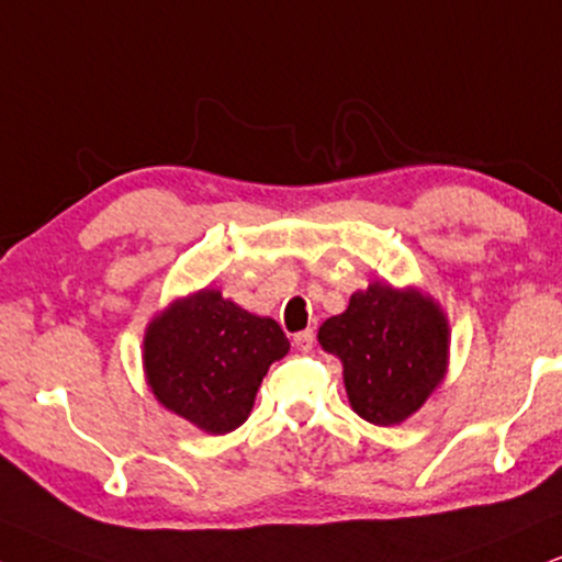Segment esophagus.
<instances>
[{
	"label": "esophagus",
	"mask_w": 562,
	"mask_h": 562,
	"mask_svg": "<svg viewBox=\"0 0 562 562\" xmlns=\"http://www.w3.org/2000/svg\"><path fill=\"white\" fill-rule=\"evenodd\" d=\"M314 342H316L314 329H303V331H297L295 337H293V345H295L301 352H308L311 347H314Z\"/></svg>",
	"instance_id": "esophagus-1"
}]
</instances>
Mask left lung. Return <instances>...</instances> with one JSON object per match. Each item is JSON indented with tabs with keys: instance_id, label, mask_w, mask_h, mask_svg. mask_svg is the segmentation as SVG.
I'll use <instances>...</instances> for the list:
<instances>
[{
	"instance_id": "left-lung-1",
	"label": "left lung",
	"mask_w": 562,
	"mask_h": 562,
	"mask_svg": "<svg viewBox=\"0 0 562 562\" xmlns=\"http://www.w3.org/2000/svg\"><path fill=\"white\" fill-rule=\"evenodd\" d=\"M318 345L342 363L350 407L373 425L415 415L449 373V318L420 288L371 282L339 316L318 326Z\"/></svg>"
}]
</instances>
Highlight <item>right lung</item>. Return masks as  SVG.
<instances>
[{
    "label": "right lung",
    "mask_w": 562,
    "mask_h": 562,
    "mask_svg": "<svg viewBox=\"0 0 562 562\" xmlns=\"http://www.w3.org/2000/svg\"><path fill=\"white\" fill-rule=\"evenodd\" d=\"M288 350L274 318L202 288L150 318L142 368L162 407L202 432L225 436L248 420L261 379Z\"/></svg>",
    "instance_id": "add662e5"
}]
</instances>
